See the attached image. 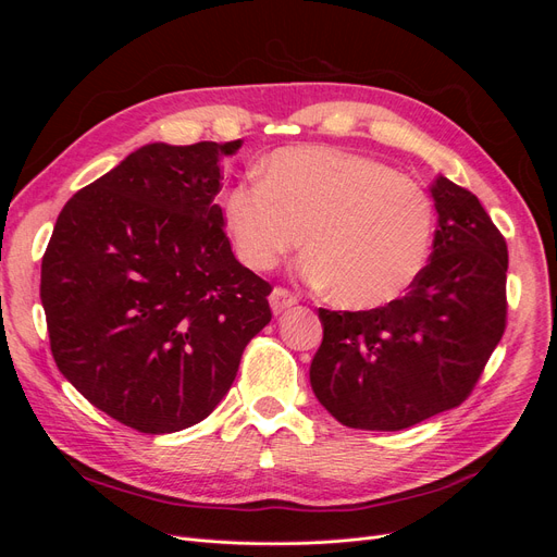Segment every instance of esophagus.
<instances>
[{"label": "esophagus", "instance_id": "esophagus-1", "mask_svg": "<svg viewBox=\"0 0 557 557\" xmlns=\"http://www.w3.org/2000/svg\"><path fill=\"white\" fill-rule=\"evenodd\" d=\"M269 305H272L274 313H283L285 309H290L297 305V295H293L288 288H274V293L269 295Z\"/></svg>", "mask_w": 557, "mask_h": 557}]
</instances>
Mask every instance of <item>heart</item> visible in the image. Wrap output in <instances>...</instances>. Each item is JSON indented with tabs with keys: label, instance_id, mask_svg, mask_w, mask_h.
Masks as SVG:
<instances>
[{
	"label": "heart",
	"instance_id": "obj_1",
	"mask_svg": "<svg viewBox=\"0 0 557 557\" xmlns=\"http://www.w3.org/2000/svg\"><path fill=\"white\" fill-rule=\"evenodd\" d=\"M239 260L272 272L307 234L309 281L330 285L336 305L379 309L423 274L434 242V205L420 183L374 158L323 146L283 148L260 183L223 199Z\"/></svg>",
	"mask_w": 557,
	"mask_h": 557
}]
</instances>
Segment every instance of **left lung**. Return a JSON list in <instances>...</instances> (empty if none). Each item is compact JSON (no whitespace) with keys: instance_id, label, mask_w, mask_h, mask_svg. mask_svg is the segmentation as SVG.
<instances>
[{"instance_id":"left-lung-1","label":"left lung","mask_w":557,"mask_h":557,"mask_svg":"<svg viewBox=\"0 0 557 557\" xmlns=\"http://www.w3.org/2000/svg\"><path fill=\"white\" fill-rule=\"evenodd\" d=\"M432 197L430 262L407 295L369 311L318 309L311 387L346 428L397 432L460 407L507 330L502 232L458 183L440 176Z\"/></svg>"}]
</instances>
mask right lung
Segmentation results:
<instances>
[{
  "label": "right lung",
  "instance_id": "1",
  "mask_svg": "<svg viewBox=\"0 0 557 557\" xmlns=\"http://www.w3.org/2000/svg\"><path fill=\"white\" fill-rule=\"evenodd\" d=\"M237 141L148 144L78 190L41 260L50 352L99 411L146 434L205 420L269 320L272 285L234 258L221 160Z\"/></svg>",
  "mask_w": 557,
  "mask_h": 557
}]
</instances>
